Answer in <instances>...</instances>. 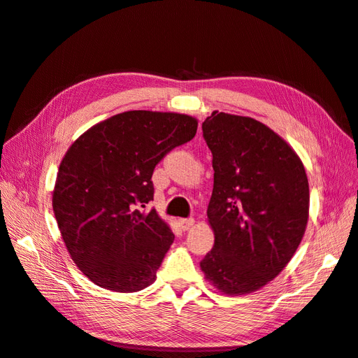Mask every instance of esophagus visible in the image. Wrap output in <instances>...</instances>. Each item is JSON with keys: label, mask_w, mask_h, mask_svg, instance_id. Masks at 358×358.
<instances>
[{"label": "esophagus", "mask_w": 358, "mask_h": 358, "mask_svg": "<svg viewBox=\"0 0 358 358\" xmlns=\"http://www.w3.org/2000/svg\"><path fill=\"white\" fill-rule=\"evenodd\" d=\"M194 222H196V221H194L192 218H185V220H179V227H180V229H182L183 231H187V230H189V229H191V227L194 225Z\"/></svg>", "instance_id": "esophagus-1"}]
</instances>
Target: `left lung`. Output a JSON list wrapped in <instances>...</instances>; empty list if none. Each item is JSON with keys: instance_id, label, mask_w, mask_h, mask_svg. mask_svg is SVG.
Masks as SVG:
<instances>
[{"instance_id": "1", "label": "left lung", "mask_w": 358, "mask_h": 358, "mask_svg": "<svg viewBox=\"0 0 358 358\" xmlns=\"http://www.w3.org/2000/svg\"><path fill=\"white\" fill-rule=\"evenodd\" d=\"M201 128L213 157L215 245L200 267L224 294H248L297 251L309 218L308 176L285 140L252 117L213 112Z\"/></svg>"}]
</instances>
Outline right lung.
I'll list each match as a JSON object with an SVG mask.
<instances>
[{
	"instance_id": "1",
	"label": "right lung",
	"mask_w": 358,
	"mask_h": 358,
	"mask_svg": "<svg viewBox=\"0 0 358 358\" xmlns=\"http://www.w3.org/2000/svg\"><path fill=\"white\" fill-rule=\"evenodd\" d=\"M197 119L129 110L91 127L64 155L52 206L73 262L95 285L117 292L157 278L175 234L157 210L150 180L158 162L197 133Z\"/></svg>"
}]
</instances>
